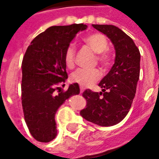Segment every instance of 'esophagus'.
Returning <instances> with one entry per match:
<instances>
[{
    "instance_id": "34e87169",
    "label": "esophagus",
    "mask_w": 159,
    "mask_h": 159,
    "mask_svg": "<svg viewBox=\"0 0 159 159\" xmlns=\"http://www.w3.org/2000/svg\"><path fill=\"white\" fill-rule=\"evenodd\" d=\"M83 91H84V89H83V87H81V88H80V93H83Z\"/></svg>"
}]
</instances>
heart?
<instances>
[{
    "label": "heart",
    "mask_w": 159,
    "mask_h": 159,
    "mask_svg": "<svg viewBox=\"0 0 159 159\" xmlns=\"http://www.w3.org/2000/svg\"><path fill=\"white\" fill-rule=\"evenodd\" d=\"M84 42L98 53V60L102 65H107L108 61V55L107 51L108 49V41L106 36L100 33H94L84 38ZM76 48L74 44H70L65 52V63L68 68H72L75 65ZM100 72L99 70L77 69L71 74L70 79L73 83H76L81 86L89 87L96 83L100 79Z\"/></svg>",
    "instance_id": "1"
}]
</instances>
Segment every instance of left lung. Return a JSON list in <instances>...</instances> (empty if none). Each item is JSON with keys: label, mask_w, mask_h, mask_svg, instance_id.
<instances>
[{"label": "left lung", "mask_w": 159, "mask_h": 159, "mask_svg": "<svg viewBox=\"0 0 159 159\" xmlns=\"http://www.w3.org/2000/svg\"><path fill=\"white\" fill-rule=\"evenodd\" d=\"M93 27L111 40L116 57L110 71L99 83L102 92L90 89L83 92L87 107L80 114L97 125L113 126L126 117L133 103L140 77V53L133 40L117 26L93 25Z\"/></svg>", "instance_id": "left-lung-1"}]
</instances>
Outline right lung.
Here are the masks:
<instances>
[{"instance_id": "right-lung-1", "label": "right lung", "mask_w": 159, "mask_h": 159, "mask_svg": "<svg viewBox=\"0 0 159 159\" xmlns=\"http://www.w3.org/2000/svg\"><path fill=\"white\" fill-rule=\"evenodd\" d=\"M88 28L83 24L52 26L36 36L22 61V107L30 132L40 142L57 136L55 114L70 97L79 94L78 83L61 85L68 78L65 52L76 34Z\"/></svg>"}]
</instances>
